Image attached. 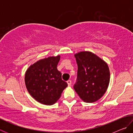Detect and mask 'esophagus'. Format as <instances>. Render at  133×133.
<instances>
[{
  "mask_svg": "<svg viewBox=\"0 0 133 133\" xmlns=\"http://www.w3.org/2000/svg\"><path fill=\"white\" fill-rule=\"evenodd\" d=\"M67 84H68L69 86H70L71 84V81L70 80H69L67 81Z\"/></svg>",
  "mask_w": 133,
  "mask_h": 133,
  "instance_id": "esophagus-1",
  "label": "esophagus"
}]
</instances>
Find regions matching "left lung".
Returning <instances> with one entry per match:
<instances>
[{"label":"left lung","instance_id":"8db88e82","mask_svg":"<svg viewBox=\"0 0 133 133\" xmlns=\"http://www.w3.org/2000/svg\"><path fill=\"white\" fill-rule=\"evenodd\" d=\"M75 57L78 70L74 89L84 102H95L104 95L109 86V66L90 51H81L76 53Z\"/></svg>","mask_w":133,"mask_h":133}]
</instances>
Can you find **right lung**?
<instances>
[{"instance_id": "right-lung-1", "label": "right lung", "mask_w": 133, "mask_h": 133, "mask_svg": "<svg viewBox=\"0 0 133 133\" xmlns=\"http://www.w3.org/2000/svg\"><path fill=\"white\" fill-rule=\"evenodd\" d=\"M60 56L41 59L31 65L25 74L26 87L38 102L52 105L60 98L67 83L62 79L57 66Z\"/></svg>"}]
</instances>
